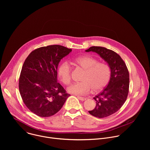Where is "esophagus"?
Instances as JSON below:
<instances>
[{"label": "esophagus", "instance_id": "34e87169", "mask_svg": "<svg viewBox=\"0 0 150 150\" xmlns=\"http://www.w3.org/2000/svg\"><path fill=\"white\" fill-rule=\"evenodd\" d=\"M77 97H78V98L79 100H81V101H84V100H86V98H85L82 97H80V96H78Z\"/></svg>", "mask_w": 150, "mask_h": 150}]
</instances>
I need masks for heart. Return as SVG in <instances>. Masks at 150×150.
Segmentation results:
<instances>
[{"label": "heart", "instance_id": "1", "mask_svg": "<svg viewBox=\"0 0 150 150\" xmlns=\"http://www.w3.org/2000/svg\"><path fill=\"white\" fill-rule=\"evenodd\" d=\"M75 65L84 71L81 81L68 88L69 93L76 95H84L90 93L92 89L94 93L103 90L109 82L111 69L108 64L99 62L96 58L90 56H83L73 60ZM71 67L68 62H63L59 66L57 74L61 82L68 85L72 80Z\"/></svg>", "mask_w": 150, "mask_h": 150}]
</instances>
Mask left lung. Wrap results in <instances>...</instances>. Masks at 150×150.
Wrapping results in <instances>:
<instances>
[{"mask_svg": "<svg viewBox=\"0 0 150 150\" xmlns=\"http://www.w3.org/2000/svg\"><path fill=\"white\" fill-rule=\"evenodd\" d=\"M87 52L98 53L109 64L111 77L108 85L96 96V108L89 113L96 117L103 118L117 112L126 100L129 87V74L126 63L114 51L105 47L92 46Z\"/></svg>", "mask_w": 150, "mask_h": 150, "instance_id": "obj_1", "label": "left lung"}]
</instances>
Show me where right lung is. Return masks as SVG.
Masks as SVG:
<instances>
[{
    "mask_svg": "<svg viewBox=\"0 0 150 150\" xmlns=\"http://www.w3.org/2000/svg\"><path fill=\"white\" fill-rule=\"evenodd\" d=\"M72 51L60 45L35 49L25 60L19 78V90L27 108L40 117L58 112L70 94L57 81L60 60Z\"/></svg>",
    "mask_w": 150,
    "mask_h": 150,
    "instance_id": "right-lung-1",
    "label": "right lung"
}]
</instances>
